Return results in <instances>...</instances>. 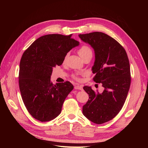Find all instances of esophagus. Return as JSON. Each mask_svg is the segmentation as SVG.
<instances>
[{"mask_svg": "<svg viewBox=\"0 0 148 148\" xmlns=\"http://www.w3.org/2000/svg\"><path fill=\"white\" fill-rule=\"evenodd\" d=\"M75 89H79V90H83V87L82 85H76L75 86Z\"/></svg>", "mask_w": 148, "mask_h": 148, "instance_id": "obj_1", "label": "esophagus"}]
</instances>
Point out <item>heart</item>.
<instances>
[{"label": "heart", "instance_id": "obj_1", "mask_svg": "<svg viewBox=\"0 0 148 148\" xmlns=\"http://www.w3.org/2000/svg\"><path fill=\"white\" fill-rule=\"evenodd\" d=\"M78 53L83 59H84V58H86L88 56H92V51L91 50V49L88 46L86 45H83L82 46L80 47V48L78 49ZM67 56H66L65 59ZM73 78L76 79V80H79V78L77 75H73Z\"/></svg>", "mask_w": 148, "mask_h": 148}]
</instances>
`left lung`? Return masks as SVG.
<instances>
[{"label": "left lung", "mask_w": 148, "mask_h": 148, "mask_svg": "<svg viewBox=\"0 0 148 148\" xmlns=\"http://www.w3.org/2000/svg\"><path fill=\"white\" fill-rule=\"evenodd\" d=\"M79 37L95 51L93 80L104 88L99 93L91 86L83 87L89 100L83 107V114L92 122L102 124L119 113L127 99L131 83L129 60L125 49L104 33L79 34Z\"/></svg>", "instance_id": "left-lung-1"}]
</instances>
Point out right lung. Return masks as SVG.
<instances>
[{
  "label": "right lung",
  "instance_id": "add662e5",
  "mask_svg": "<svg viewBox=\"0 0 148 148\" xmlns=\"http://www.w3.org/2000/svg\"><path fill=\"white\" fill-rule=\"evenodd\" d=\"M71 35L52 34L39 38L24 52L20 63L19 87L28 112L35 119L48 122L56 118L73 86L69 82L53 84V67L60 66L79 42Z\"/></svg>",
  "mask_w": 148,
  "mask_h": 148
}]
</instances>
